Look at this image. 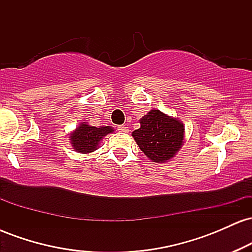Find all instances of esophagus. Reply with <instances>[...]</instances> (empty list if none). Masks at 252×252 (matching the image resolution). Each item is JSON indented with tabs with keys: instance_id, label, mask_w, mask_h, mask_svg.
Returning <instances> with one entry per match:
<instances>
[{
	"instance_id": "esophagus-1",
	"label": "esophagus",
	"mask_w": 252,
	"mask_h": 252,
	"mask_svg": "<svg viewBox=\"0 0 252 252\" xmlns=\"http://www.w3.org/2000/svg\"><path fill=\"white\" fill-rule=\"evenodd\" d=\"M117 130H118V131H122V132H128L129 131L128 126H118Z\"/></svg>"
}]
</instances>
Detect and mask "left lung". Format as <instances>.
Segmentation results:
<instances>
[{"mask_svg": "<svg viewBox=\"0 0 252 252\" xmlns=\"http://www.w3.org/2000/svg\"><path fill=\"white\" fill-rule=\"evenodd\" d=\"M140 123L132 137L147 158L154 162H166L174 158L184 143V124L160 110H150Z\"/></svg>", "mask_w": 252, "mask_h": 252, "instance_id": "1", "label": "left lung"}]
</instances>
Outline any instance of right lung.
I'll use <instances>...</instances> for the list:
<instances>
[{
    "mask_svg": "<svg viewBox=\"0 0 252 252\" xmlns=\"http://www.w3.org/2000/svg\"><path fill=\"white\" fill-rule=\"evenodd\" d=\"M114 129L111 126H90L86 122L79 124V126L70 135L71 144L73 149L82 154L94 152L100 140L108 134H111Z\"/></svg>",
    "mask_w": 252,
    "mask_h": 252,
    "instance_id": "right-lung-1",
    "label": "right lung"
}]
</instances>
